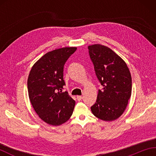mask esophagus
Returning a JSON list of instances; mask_svg holds the SVG:
<instances>
[{
  "instance_id": "34e87169",
  "label": "esophagus",
  "mask_w": 156,
  "mask_h": 156,
  "mask_svg": "<svg viewBox=\"0 0 156 156\" xmlns=\"http://www.w3.org/2000/svg\"><path fill=\"white\" fill-rule=\"evenodd\" d=\"M76 98H77V100H78V101H81L82 99V96H77V97H76Z\"/></svg>"
}]
</instances>
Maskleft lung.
Listing matches in <instances>:
<instances>
[{
  "label": "left lung",
  "instance_id": "1",
  "mask_svg": "<svg viewBox=\"0 0 156 156\" xmlns=\"http://www.w3.org/2000/svg\"><path fill=\"white\" fill-rule=\"evenodd\" d=\"M88 48L96 75L103 87L98 90L92 112L102 121L116 120L123 113L131 97L130 71L123 59L107 46L94 44Z\"/></svg>",
  "mask_w": 156,
  "mask_h": 156
}]
</instances>
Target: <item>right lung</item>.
I'll list each match as a JSON object with an SVG mask.
<instances>
[{"label":"right lung","instance_id":"obj_1","mask_svg":"<svg viewBox=\"0 0 156 156\" xmlns=\"http://www.w3.org/2000/svg\"><path fill=\"white\" fill-rule=\"evenodd\" d=\"M76 47L49 51L33 66L27 80L29 100L36 113L49 125L58 126L70 118L75 101L62 92L64 66Z\"/></svg>","mask_w":156,"mask_h":156}]
</instances>
